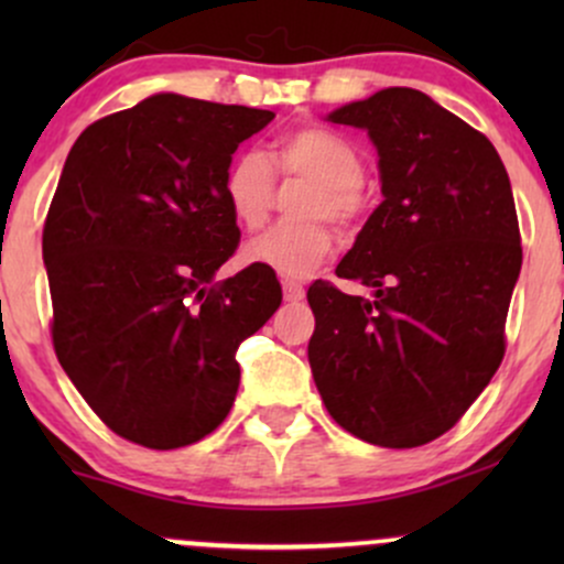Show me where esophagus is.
Segmentation results:
<instances>
[{
  "mask_svg": "<svg viewBox=\"0 0 564 564\" xmlns=\"http://www.w3.org/2000/svg\"><path fill=\"white\" fill-rule=\"evenodd\" d=\"M283 296H286V302H300L304 296V286L300 281H291V278H286V281H283Z\"/></svg>",
  "mask_w": 564,
  "mask_h": 564,
  "instance_id": "1",
  "label": "esophagus"
}]
</instances>
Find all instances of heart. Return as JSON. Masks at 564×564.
<instances>
[{
    "mask_svg": "<svg viewBox=\"0 0 564 564\" xmlns=\"http://www.w3.org/2000/svg\"><path fill=\"white\" fill-rule=\"evenodd\" d=\"M275 174L281 180H307L310 187L294 206L302 219L281 223L246 243V262L264 264L286 278H307L326 262L334 249L332 219L339 230L352 232L368 215L364 187V153L347 138L323 127L286 129L270 142L268 156L241 151L223 177L230 215L243 230H260L275 206Z\"/></svg>",
    "mask_w": 564,
    "mask_h": 564,
    "instance_id": "1",
    "label": "heart"
}]
</instances>
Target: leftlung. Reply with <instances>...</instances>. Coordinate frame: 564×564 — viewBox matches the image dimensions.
Returning <instances> with one entry per match:
<instances>
[{
	"label": "left lung",
	"instance_id": "1",
	"mask_svg": "<svg viewBox=\"0 0 564 564\" xmlns=\"http://www.w3.org/2000/svg\"><path fill=\"white\" fill-rule=\"evenodd\" d=\"M328 121L368 129L384 200L336 268L373 300L307 289L310 368L341 430L419 448L467 413L507 352L522 268L509 174L494 142L419 89H381Z\"/></svg>",
	"mask_w": 564,
	"mask_h": 564
}]
</instances>
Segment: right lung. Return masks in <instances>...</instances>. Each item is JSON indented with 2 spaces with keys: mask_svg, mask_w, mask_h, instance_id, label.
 <instances>
[{
  "mask_svg": "<svg viewBox=\"0 0 564 564\" xmlns=\"http://www.w3.org/2000/svg\"><path fill=\"white\" fill-rule=\"evenodd\" d=\"M273 111L153 95L70 148L42 230L53 347L100 422L174 451L236 400V352L281 307L275 270L215 281L241 230L223 193L232 153Z\"/></svg>",
  "mask_w": 564,
  "mask_h": 564,
  "instance_id": "right-lung-1",
  "label": "right lung"
}]
</instances>
